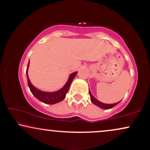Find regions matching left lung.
<instances>
[{
  "instance_id": "1",
  "label": "left lung",
  "mask_w": 150,
  "mask_h": 150,
  "mask_svg": "<svg viewBox=\"0 0 150 150\" xmlns=\"http://www.w3.org/2000/svg\"><path fill=\"white\" fill-rule=\"evenodd\" d=\"M89 93L90 98H91V101L92 103L96 104V106H99L100 108H102V109H110V108H112V107H114V106H115L117 104H118L120 102H117V103H115V104H104V103H102V102L98 101V100H96V98L93 97V95H92L91 93V91H90V90H89Z\"/></svg>"
}]
</instances>
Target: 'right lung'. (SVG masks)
Listing matches in <instances>:
<instances>
[{
	"mask_svg": "<svg viewBox=\"0 0 150 150\" xmlns=\"http://www.w3.org/2000/svg\"><path fill=\"white\" fill-rule=\"evenodd\" d=\"M28 65H29V62L28 63L27 68H26V76H27L28 85L30 91H31V93L33 94V96L37 98V99H38L40 101L44 102L45 104H54L55 103H57V102L62 101L63 100L65 99L66 93H67V91H69L71 82H72L73 79H74L75 76L76 75L78 71H75V72L69 75V77L68 80H67L66 84H65V85L63 86V87L61 88L60 90L55 92H45L40 91V90L37 89V88L35 87L34 86L30 83V81L29 79H28L27 74Z\"/></svg>",
	"mask_w": 150,
	"mask_h": 150,
	"instance_id": "obj_1",
	"label": "right lung"
}]
</instances>
